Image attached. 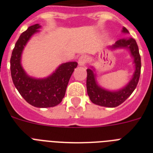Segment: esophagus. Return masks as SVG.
<instances>
[{
	"label": "esophagus",
	"mask_w": 153,
	"mask_h": 153,
	"mask_svg": "<svg viewBox=\"0 0 153 153\" xmlns=\"http://www.w3.org/2000/svg\"><path fill=\"white\" fill-rule=\"evenodd\" d=\"M88 61V57L85 55H83V56H81L79 57V59H78V64L81 66H84L87 62Z\"/></svg>",
	"instance_id": "34e87169"
}]
</instances>
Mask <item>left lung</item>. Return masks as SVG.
<instances>
[{
    "mask_svg": "<svg viewBox=\"0 0 153 153\" xmlns=\"http://www.w3.org/2000/svg\"><path fill=\"white\" fill-rule=\"evenodd\" d=\"M123 33H129L126 28L123 27ZM112 49L117 48H128L131 52L132 56L134 58L136 71L132 80L123 89L118 91H109L99 87L95 82V75L90 68L87 69V91L89 98L94 104L107 107H115L123 103L131 95L139 82L141 71V58L139 48L134 39H122L117 40L111 46Z\"/></svg>",
    "mask_w": 153,
    "mask_h": 153,
    "instance_id": "1",
    "label": "left lung"
}]
</instances>
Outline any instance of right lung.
Masks as SVG:
<instances>
[{"instance_id":"add662e5","label":"right lung","mask_w":153,"mask_h":153,"mask_svg":"<svg viewBox=\"0 0 153 153\" xmlns=\"http://www.w3.org/2000/svg\"><path fill=\"white\" fill-rule=\"evenodd\" d=\"M39 24L31 26L19 37L10 58V72L16 88L27 102L36 107H52L62 100L71 75L78 63L70 62L62 64L53 75L43 79L28 76L20 64L21 53L27 41L39 31Z\"/></svg>"}]
</instances>
